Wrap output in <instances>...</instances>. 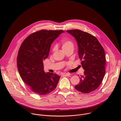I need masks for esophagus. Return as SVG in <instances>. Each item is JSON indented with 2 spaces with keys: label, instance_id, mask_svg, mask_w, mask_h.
I'll use <instances>...</instances> for the list:
<instances>
[{
  "label": "esophagus",
  "instance_id": "34e87169",
  "mask_svg": "<svg viewBox=\"0 0 121 121\" xmlns=\"http://www.w3.org/2000/svg\"><path fill=\"white\" fill-rule=\"evenodd\" d=\"M70 75V74L69 73H64L63 74H62V76H65V77H67V76H69Z\"/></svg>",
  "mask_w": 121,
  "mask_h": 121
}]
</instances>
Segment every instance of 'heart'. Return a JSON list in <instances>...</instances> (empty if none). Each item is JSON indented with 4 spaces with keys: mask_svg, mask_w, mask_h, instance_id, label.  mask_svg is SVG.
<instances>
[{
    "mask_svg": "<svg viewBox=\"0 0 121 121\" xmlns=\"http://www.w3.org/2000/svg\"><path fill=\"white\" fill-rule=\"evenodd\" d=\"M61 46L63 51L65 50H67L68 49H69V48L73 49L74 48L73 43L71 41L65 40V39H63L61 41Z\"/></svg>",
    "mask_w": 121,
    "mask_h": 121,
    "instance_id": "heart-1",
    "label": "heart"
}]
</instances>
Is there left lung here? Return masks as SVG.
Here are the masks:
<instances>
[{"label": "left lung", "instance_id": "obj_1", "mask_svg": "<svg viewBox=\"0 0 121 121\" xmlns=\"http://www.w3.org/2000/svg\"><path fill=\"white\" fill-rule=\"evenodd\" d=\"M76 40L78 54L82 60L84 75L75 89L83 93H89L96 90L100 85L105 74L104 50L97 39L91 34L79 30H66Z\"/></svg>", "mask_w": 121, "mask_h": 121}]
</instances>
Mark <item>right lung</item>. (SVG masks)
Returning <instances> with one entry per match:
<instances>
[{
  "mask_svg": "<svg viewBox=\"0 0 121 121\" xmlns=\"http://www.w3.org/2000/svg\"><path fill=\"white\" fill-rule=\"evenodd\" d=\"M62 30H43L34 32L22 42L17 56V67L23 81L30 90L45 95L56 87L60 76L45 73L43 61L48 57L51 45Z\"/></svg>",
  "mask_w": 121,
  "mask_h": 121,
  "instance_id": "1",
  "label": "right lung"
}]
</instances>
